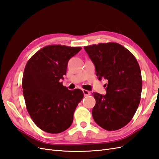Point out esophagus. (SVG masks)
Returning <instances> with one entry per match:
<instances>
[{
    "label": "esophagus",
    "instance_id": "esophagus-1",
    "mask_svg": "<svg viewBox=\"0 0 159 159\" xmlns=\"http://www.w3.org/2000/svg\"><path fill=\"white\" fill-rule=\"evenodd\" d=\"M83 92H84V96H88V95H89L91 94V93L89 92V91L86 90V89H83Z\"/></svg>",
    "mask_w": 159,
    "mask_h": 159
}]
</instances>
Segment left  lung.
Segmentation results:
<instances>
[{
	"instance_id": "left-lung-1",
	"label": "left lung",
	"mask_w": 159,
	"mask_h": 159,
	"mask_svg": "<svg viewBox=\"0 0 159 159\" xmlns=\"http://www.w3.org/2000/svg\"><path fill=\"white\" fill-rule=\"evenodd\" d=\"M84 49L99 80L107 81L106 94L92 93L96 102L92 109L94 121L107 131L121 129L131 121L140 103L143 83L139 63L131 52L115 42L86 46Z\"/></svg>"
}]
</instances>
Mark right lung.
I'll list each match as a JSON object with an SVG mask.
<instances>
[{
    "label": "right lung",
    "instance_id": "right-lung-1",
    "mask_svg": "<svg viewBox=\"0 0 159 159\" xmlns=\"http://www.w3.org/2000/svg\"><path fill=\"white\" fill-rule=\"evenodd\" d=\"M81 47L46 46L28 61L22 77L24 98L36 125L49 133H60L73 122L74 113L84 98L79 89H68L60 82L69 60Z\"/></svg>",
    "mask_w": 159,
    "mask_h": 159
}]
</instances>
